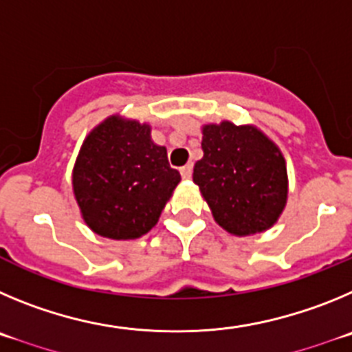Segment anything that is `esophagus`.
I'll return each instance as SVG.
<instances>
[{"instance_id":"obj_1","label":"esophagus","mask_w":352,"mask_h":352,"mask_svg":"<svg viewBox=\"0 0 352 352\" xmlns=\"http://www.w3.org/2000/svg\"><path fill=\"white\" fill-rule=\"evenodd\" d=\"M180 175H182V179H191L192 164L189 163V164H186V166H182V168H180Z\"/></svg>"}]
</instances>
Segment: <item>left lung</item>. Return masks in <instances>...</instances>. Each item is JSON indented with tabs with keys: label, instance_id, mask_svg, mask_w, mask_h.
<instances>
[{
	"label": "left lung",
	"instance_id": "left-lung-1",
	"mask_svg": "<svg viewBox=\"0 0 352 352\" xmlns=\"http://www.w3.org/2000/svg\"><path fill=\"white\" fill-rule=\"evenodd\" d=\"M201 151L192 180L214 219L239 236L268 230L287 198L286 163L275 144L256 128L224 121L205 126Z\"/></svg>",
	"mask_w": 352,
	"mask_h": 352
}]
</instances>
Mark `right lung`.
<instances>
[{
  "label": "right lung",
  "instance_id": "right-lung-1",
  "mask_svg": "<svg viewBox=\"0 0 352 352\" xmlns=\"http://www.w3.org/2000/svg\"><path fill=\"white\" fill-rule=\"evenodd\" d=\"M179 182L166 148L151 140V128L119 117L93 129L74 170L84 221L113 240L138 239L153 230Z\"/></svg>",
  "mask_w": 352,
  "mask_h": 352
}]
</instances>
